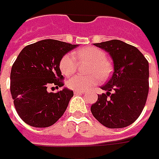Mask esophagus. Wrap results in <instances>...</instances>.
<instances>
[{
    "label": "esophagus",
    "instance_id": "34e87169",
    "mask_svg": "<svg viewBox=\"0 0 159 159\" xmlns=\"http://www.w3.org/2000/svg\"><path fill=\"white\" fill-rule=\"evenodd\" d=\"M74 93L75 94H85V91H74Z\"/></svg>",
    "mask_w": 159,
    "mask_h": 159
}]
</instances>
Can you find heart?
<instances>
[{"label": "heart", "mask_w": 159, "mask_h": 159, "mask_svg": "<svg viewBox=\"0 0 159 159\" xmlns=\"http://www.w3.org/2000/svg\"><path fill=\"white\" fill-rule=\"evenodd\" d=\"M78 63H87L85 73L88 75H76L67 81L68 88L75 91H85L101 80H106L111 74V64L106 59V54L96 47L78 49L73 55L67 54L61 59L60 69L65 76H71L77 69Z\"/></svg>", "instance_id": "heart-1"}]
</instances>
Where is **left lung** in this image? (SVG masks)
Here are the masks:
<instances>
[{"label": "left lung", "mask_w": 159, "mask_h": 159, "mask_svg": "<svg viewBox=\"0 0 159 159\" xmlns=\"http://www.w3.org/2000/svg\"><path fill=\"white\" fill-rule=\"evenodd\" d=\"M110 54L114 73L91 107L93 116L109 128L128 127L137 120L149 91V64L136 47L120 40L93 43Z\"/></svg>", "instance_id": "1"}]
</instances>
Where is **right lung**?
<instances>
[{
    "instance_id": "add662e5",
    "label": "right lung",
    "mask_w": 159,
    "mask_h": 159,
    "mask_svg": "<svg viewBox=\"0 0 159 159\" xmlns=\"http://www.w3.org/2000/svg\"><path fill=\"white\" fill-rule=\"evenodd\" d=\"M78 46L45 39L21 50L11 69L10 91L17 113L25 123L47 128L62 116L74 92L65 87L53 93L47 88L63 86L60 61Z\"/></svg>"
}]
</instances>
